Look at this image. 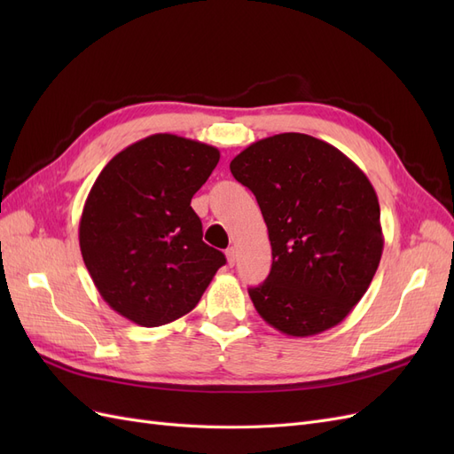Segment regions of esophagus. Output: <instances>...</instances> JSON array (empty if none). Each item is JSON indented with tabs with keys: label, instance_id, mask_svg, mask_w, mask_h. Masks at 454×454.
<instances>
[{
	"label": "esophagus",
	"instance_id": "obj_1",
	"mask_svg": "<svg viewBox=\"0 0 454 454\" xmlns=\"http://www.w3.org/2000/svg\"><path fill=\"white\" fill-rule=\"evenodd\" d=\"M225 255H227L229 265H235V261H237V250H235V248H229V250L225 252Z\"/></svg>",
	"mask_w": 454,
	"mask_h": 454
}]
</instances>
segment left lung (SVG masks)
Masks as SVG:
<instances>
[{"label": "left lung", "instance_id": "left-lung-1", "mask_svg": "<svg viewBox=\"0 0 454 454\" xmlns=\"http://www.w3.org/2000/svg\"><path fill=\"white\" fill-rule=\"evenodd\" d=\"M257 199L272 267L250 287L255 310L290 337L340 324L364 297L382 255L373 185L337 147L309 134L269 136L231 160Z\"/></svg>", "mask_w": 454, "mask_h": 454}]
</instances>
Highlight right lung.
Listing matches in <instances>:
<instances>
[{"instance_id": "obj_1", "label": "right lung", "mask_w": 454, "mask_h": 454, "mask_svg": "<svg viewBox=\"0 0 454 454\" xmlns=\"http://www.w3.org/2000/svg\"><path fill=\"white\" fill-rule=\"evenodd\" d=\"M219 149L153 134L109 160L79 219V248L102 299L127 320L157 327L193 310L225 255L204 244L191 199Z\"/></svg>"}]
</instances>
